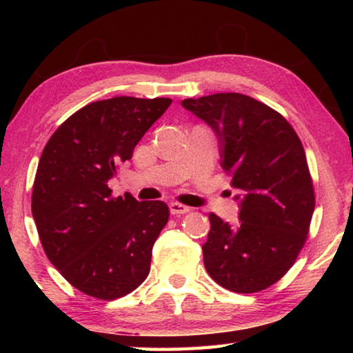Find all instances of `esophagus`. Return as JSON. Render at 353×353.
<instances>
[{"label":"esophagus","mask_w":353,"mask_h":353,"mask_svg":"<svg viewBox=\"0 0 353 353\" xmlns=\"http://www.w3.org/2000/svg\"><path fill=\"white\" fill-rule=\"evenodd\" d=\"M170 212L171 214H183L190 212V207L179 204V202H170Z\"/></svg>","instance_id":"esophagus-1"}]
</instances>
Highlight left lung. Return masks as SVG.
Wrapping results in <instances>:
<instances>
[{
  "mask_svg": "<svg viewBox=\"0 0 353 353\" xmlns=\"http://www.w3.org/2000/svg\"><path fill=\"white\" fill-rule=\"evenodd\" d=\"M181 104L213 129L221 168L238 191L240 223L208 216L202 244L208 276L234 292L265 290L296 261L312 223L314 191L302 143L279 112L246 94L216 93Z\"/></svg>",
  "mask_w": 353,
  "mask_h": 353,
  "instance_id": "obj_1",
  "label": "left lung"
}]
</instances>
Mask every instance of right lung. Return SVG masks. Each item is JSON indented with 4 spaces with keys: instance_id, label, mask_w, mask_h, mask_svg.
Returning <instances> with one entry per match:
<instances>
[{
    "instance_id": "right-lung-1",
    "label": "right lung",
    "mask_w": 353,
    "mask_h": 353,
    "mask_svg": "<svg viewBox=\"0 0 353 353\" xmlns=\"http://www.w3.org/2000/svg\"><path fill=\"white\" fill-rule=\"evenodd\" d=\"M172 99L97 101L57 128L41 152L32 216L56 270L85 294L113 301L148 277L170 210L162 201L113 198L107 182Z\"/></svg>"
}]
</instances>
